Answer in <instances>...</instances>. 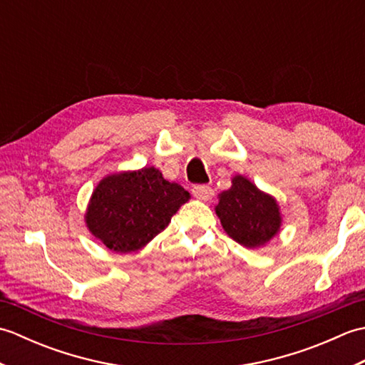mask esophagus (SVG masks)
<instances>
[{"mask_svg": "<svg viewBox=\"0 0 365 365\" xmlns=\"http://www.w3.org/2000/svg\"><path fill=\"white\" fill-rule=\"evenodd\" d=\"M192 195H195V197H197L200 200H208V199H212L215 192L210 187H205V185H197V187L192 188Z\"/></svg>", "mask_w": 365, "mask_h": 365, "instance_id": "obj_1", "label": "esophagus"}]
</instances>
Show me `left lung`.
<instances>
[{
  "instance_id": "obj_1",
  "label": "left lung",
  "mask_w": 365,
  "mask_h": 365,
  "mask_svg": "<svg viewBox=\"0 0 365 365\" xmlns=\"http://www.w3.org/2000/svg\"><path fill=\"white\" fill-rule=\"evenodd\" d=\"M215 210L227 235L246 247L265 245L281 227L276 200L242 175L232 180L230 190L221 192Z\"/></svg>"
}]
</instances>
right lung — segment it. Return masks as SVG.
<instances>
[{
	"label": "right lung",
	"instance_id": "obj_1",
	"mask_svg": "<svg viewBox=\"0 0 365 365\" xmlns=\"http://www.w3.org/2000/svg\"><path fill=\"white\" fill-rule=\"evenodd\" d=\"M190 192L155 168L103 178L86 213L89 230L114 252L136 251L168 227Z\"/></svg>",
	"mask_w": 365,
	"mask_h": 365
}]
</instances>
